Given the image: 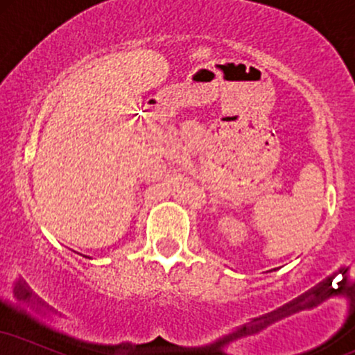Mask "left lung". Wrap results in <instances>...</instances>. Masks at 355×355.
<instances>
[{"label": "left lung", "instance_id": "8db88e82", "mask_svg": "<svg viewBox=\"0 0 355 355\" xmlns=\"http://www.w3.org/2000/svg\"><path fill=\"white\" fill-rule=\"evenodd\" d=\"M274 270H275V268H274Z\"/></svg>", "mask_w": 355, "mask_h": 355}]
</instances>
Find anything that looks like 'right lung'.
I'll return each instance as SVG.
<instances>
[{"label": "right lung", "instance_id": "obj_1", "mask_svg": "<svg viewBox=\"0 0 355 355\" xmlns=\"http://www.w3.org/2000/svg\"><path fill=\"white\" fill-rule=\"evenodd\" d=\"M88 259H89V257H88Z\"/></svg>", "mask_w": 355, "mask_h": 355}]
</instances>
